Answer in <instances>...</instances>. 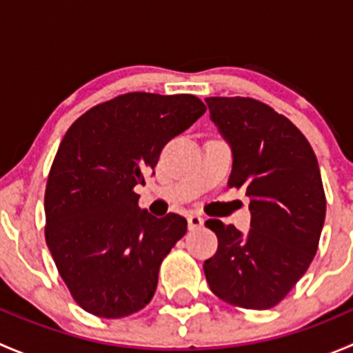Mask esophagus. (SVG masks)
<instances>
[{
    "instance_id": "34e87169",
    "label": "esophagus",
    "mask_w": 353,
    "mask_h": 353,
    "mask_svg": "<svg viewBox=\"0 0 353 353\" xmlns=\"http://www.w3.org/2000/svg\"><path fill=\"white\" fill-rule=\"evenodd\" d=\"M201 225H203V219L199 215H190V216H188V227H190V230L199 229Z\"/></svg>"
}]
</instances>
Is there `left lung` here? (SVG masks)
Listing matches in <instances>:
<instances>
[{
  "label": "left lung",
  "mask_w": 353,
  "mask_h": 353,
  "mask_svg": "<svg viewBox=\"0 0 353 353\" xmlns=\"http://www.w3.org/2000/svg\"><path fill=\"white\" fill-rule=\"evenodd\" d=\"M210 116L232 148L229 188L249 196L251 230L206 220L219 248L206 259L216 297L243 309H270L285 299L318 251L326 215L321 172L299 128L251 97H208Z\"/></svg>",
  "instance_id": "1"
}]
</instances>
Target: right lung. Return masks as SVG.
Segmentation results:
<instances>
[{
    "label": "right lung",
    "mask_w": 353,
    "mask_h": 353,
    "mask_svg": "<svg viewBox=\"0 0 353 353\" xmlns=\"http://www.w3.org/2000/svg\"><path fill=\"white\" fill-rule=\"evenodd\" d=\"M205 110L191 94L130 92L66 131L46 186V243L71 297L90 314L126 318L154 297L160 265L188 222L140 210L134 186Z\"/></svg>",
    "instance_id": "obj_1"
}]
</instances>
